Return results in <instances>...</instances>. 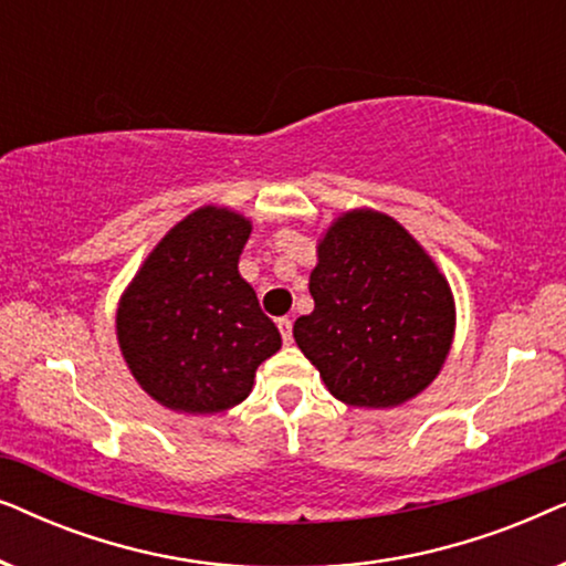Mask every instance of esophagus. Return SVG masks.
<instances>
[{
  "label": "esophagus",
  "instance_id": "esophagus-1",
  "mask_svg": "<svg viewBox=\"0 0 566 566\" xmlns=\"http://www.w3.org/2000/svg\"><path fill=\"white\" fill-rule=\"evenodd\" d=\"M277 329H281V337L285 345L293 343V322L289 319V316H283V319H277Z\"/></svg>",
  "mask_w": 566,
  "mask_h": 566
}]
</instances>
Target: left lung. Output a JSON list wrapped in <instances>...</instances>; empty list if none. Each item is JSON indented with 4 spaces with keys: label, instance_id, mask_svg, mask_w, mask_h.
Masks as SVG:
<instances>
[{
    "label": "left lung",
    "instance_id": "8db88e82",
    "mask_svg": "<svg viewBox=\"0 0 566 566\" xmlns=\"http://www.w3.org/2000/svg\"><path fill=\"white\" fill-rule=\"evenodd\" d=\"M308 291L314 312L298 316L293 337L345 405H401L443 368L455 324L451 289L389 216L350 211L332 223Z\"/></svg>",
    "mask_w": 566,
    "mask_h": 566
}]
</instances>
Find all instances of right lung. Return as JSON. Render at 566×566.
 Listing matches in <instances>:
<instances>
[{
  "label": "right lung",
  "mask_w": 566,
  "mask_h": 566,
  "mask_svg": "<svg viewBox=\"0 0 566 566\" xmlns=\"http://www.w3.org/2000/svg\"><path fill=\"white\" fill-rule=\"evenodd\" d=\"M250 231V221L227 208H198L123 293V358L159 405L223 412L247 399L254 370L281 347V332L237 268Z\"/></svg>",
  "instance_id": "1"
}]
</instances>
